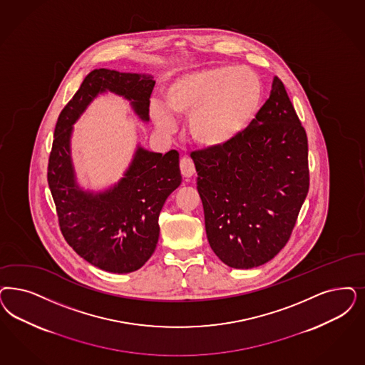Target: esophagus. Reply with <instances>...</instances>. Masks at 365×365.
I'll list each match as a JSON object with an SVG mask.
<instances>
[{
    "mask_svg": "<svg viewBox=\"0 0 365 365\" xmlns=\"http://www.w3.org/2000/svg\"><path fill=\"white\" fill-rule=\"evenodd\" d=\"M180 171H182L183 178H191V176L194 175L195 167H194V163H192V160L190 158H183L180 160Z\"/></svg>",
    "mask_w": 365,
    "mask_h": 365,
    "instance_id": "1",
    "label": "esophagus"
}]
</instances>
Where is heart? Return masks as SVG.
<instances>
[{
  "label": "heart",
  "mask_w": 365,
  "mask_h": 365,
  "mask_svg": "<svg viewBox=\"0 0 365 365\" xmlns=\"http://www.w3.org/2000/svg\"><path fill=\"white\" fill-rule=\"evenodd\" d=\"M167 110L152 109L155 125L162 132L175 130V115L189 117V133L203 148L230 144L250 126L262 102L259 76L247 67L215 66L176 76L164 88Z\"/></svg>",
  "instance_id": "obj_1"
}]
</instances>
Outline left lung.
Wrapping results in <instances>:
<instances>
[{
	"mask_svg": "<svg viewBox=\"0 0 365 365\" xmlns=\"http://www.w3.org/2000/svg\"><path fill=\"white\" fill-rule=\"evenodd\" d=\"M307 138L282 81L250 126L221 148L194 152L205 227L218 259L263 265L289 241L309 191Z\"/></svg>",
	"mask_w": 365,
	"mask_h": 365,
	"instance_id": "obj_1",
	"label": "left lung"
}]
</instances>
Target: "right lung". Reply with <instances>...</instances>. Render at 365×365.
Wrapping results in <instances>:
<instances>
[{"label":"right lung","mask_w":365,"mask_h":365,"mask_svg":"<svg viewBox=\"0 0 365 365\" xmlns=\"http://www.w3.org/2000/svg\"><path fill=\"white\" fill-rule=\"evenodd\" d=\"M153 76L115 70H93L64 106L53 132L48 186L64 239L90 264L113 274L138 271L155 252L159 214L182 182L179 153H159L138 143L123 178L105 189L79 183L71 155L74 124L100 96L113 93L138 120L150 121Z\"/></svg>","instance_id":"obj_1"}]
</instances>
